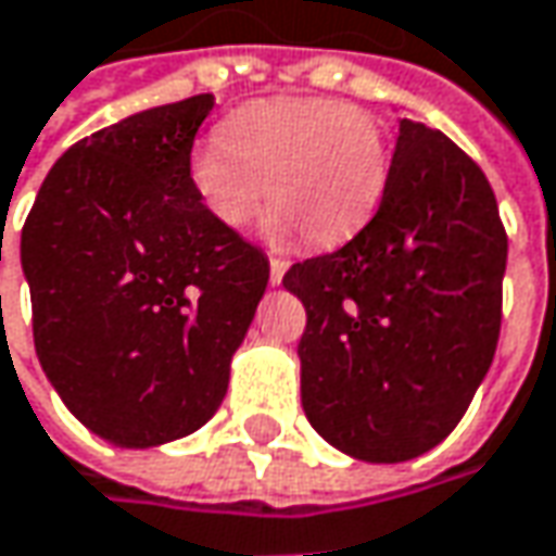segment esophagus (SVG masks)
Masks as SVG:
<instances>
[{"mask_svg":"<svg viewBox=\"0 0 556 556\" xmlns=\"http://www.w3.org/2000/svg\"><path fill=\"white\" fill-rule=\"evenodd\" d=\"M285 271H288V260H281V256H268V281H271V285H281Z\"/></svg>","mask_w":556,"mask_h":556,"instance_id":"obj_1","label":"esophagus"}]
</instances>
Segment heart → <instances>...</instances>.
Segmentation results:
<instances>
[{"instance_id": "obj_1", "label": "heart", "mask_w": 556, "mask_h": 556, "mask_svg": "<svg viewBox=\"0 0 556 556\" xmlns=\"http://www.w3.org/2000/svg\"><path fill=\"white\" fill-rule=\"evenodd\" d=\"M391 178V140L363 105L328 97L247 102L218 140L193 147L187 181L222 228H243L268 200V231L334 247L356 235Z\"/></svg>"}]
</instances>
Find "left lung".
I'll return each instance as SVG.
<instances>
[{"label": "left lung", "mask_w": 556, "mask_h": 556, "mask_svg": "<svg viewBox=\"0 0 556 556\" xmlns=\"http://www.w3.org/2000/svg\"><path fill=\"white\" fill-rule=\"evenodd\" d=\"M507 231L485 172L451 137L401 118L372 222L288 268L306 306L300 394L328 444L401 463L457 429L501 338Z\"/></svg>", "instance_id": "1"}]
</instances>
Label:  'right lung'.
Instances as JSON below:
<instances>
[{"instance_id":"1","label":"right lung","mask_w":556,"mask_h":556,"mask_svg":"<svg viewBox=\"0 0 556 556\" xmlns=\"http://www.w3.org/2000/svg\"><path fill=\"white\" fill-rule=\"evenodd\" d=\"M212 105L200 93L77 140L21 231L42 372L125 447L212 419L268 285L263 250L212 222L187 181Z\"/></svg>"}]
</instances>
